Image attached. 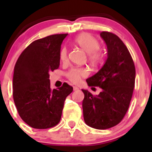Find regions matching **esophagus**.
<instances>
[{"instance_id": "1", "label": "esophagus", "mask_w": 152, "mask_h": 152, "mask_svg": "<svg viewBox=\"0 0 152 152\" xmlns=\"http://www.w3.org/2000/svg\"><path fill=\"white\" fill-rule=\"evenodd\" d=\"M79 90V87H76V86H74V87H73V90Z\"/></svg>"}]
</instances>
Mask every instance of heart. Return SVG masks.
I'll use <instances>...</instances> for the list:
<instances>
[{
  "mask_svg": "<svg viewBox=\"0 0 152 152\" xmlns=\"http://www.w3.org/2000/svg\"><path fill=\"white\" fill-rule=\"evenodd\" d=\"M76 45L87 53L88 60L93 64H99L103 60V53L100 50V43L99 41L87 33L79 34L74 39ZM59 59L62 62L67 60V49L62 47L59 51ZM88 75V70L85 67H73L66 73V77L72 83H79L82 77H85Z\"/></svg>",
  "mask_w": 152,
  "mask_h": 152,
  "instance_id": "b5f03b06",
  "label": "heart"
}]
</instances>
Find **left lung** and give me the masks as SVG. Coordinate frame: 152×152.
I'll return each instance as SVG.
<instances>
[{
  "label": "left lung",
  "mask_w": 152,
  "mask_h": 152,
  "mask_svg": "<svg viewBox=\"0 0 152 152\" xmlns=\"http://www.w3.org/2000/svg\"><path fill=\"white\" fill-rule=\"evenodd\" d=\"M107 46V59L99 71L86 80L90 87L102 89L98 96L86 90L82 108L84 120L90 127L107 129L118 124L129 107L135 82V67L123 41L115 34H100Z\"/></svg>",
  "instance_id": "8db88e82"
}]
</instances>
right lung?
<instances>
[{
    "instance_id": "obj_1",
    "label": "right lung",
    "mask_w": 152,
    "mask_h": 152,
    "mask_svg": "<svg viewBox=\"0 0 152 152\" xmlns=\"http://www.w3.org/2000/svg\"><path fill=\"white\" fill-rule=\"evenodd\" d=\"M67 34H53L32 42L14 68L13 99L18 114L31 127L51 128L60 121L65 99L73 87L64 83L50 89L49 73L59 67V51Z\"/></svg>"
}]
</instances>
